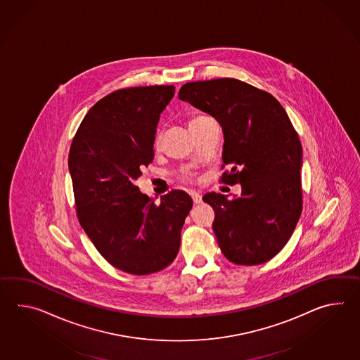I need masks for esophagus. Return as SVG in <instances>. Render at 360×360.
I'll return each mask as SVG.
<instances>
[{"mask_svg": "<svg viewBox=\"0 0 360 360\" xmlns=\"http://www.w3.org/2000/svg\"><path fill=\"white\" fill-rule=\"evenodd\" d=\"M190 195H191L192 200H193L195 204H200L201 202V195H200L199 192L191 191Z\"/></svg>", "mask_w": 360, "mask_h": 360, "instance_id": "esophagus-1", "label": "esophagus"}]
</instances>
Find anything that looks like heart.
I'll use <instances>...</instances> for the list:
<instances>
[{"instance_id": "b5f03b06", "label": "heart", "mask_w": 360, "mask_h": 360, "mask_svg": "<svg viewBox=\"0 0 360 360\" xmlns=\"http://www.w3.org/2000/svg\"><path fill=\"white\" fill-rule=\"evenodd\" d=\"M204 119H207V117H202V116H201V117H195V119H192V120L190 121V125L193 124V122H198V121L204 120ZM156 144H159V141H156Z\"/></svg>"}]
</instances>
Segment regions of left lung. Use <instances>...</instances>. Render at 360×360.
I'll list each match as a JSON object with an SVG mask.
<instances>
[{"label": "left lung", "instance_id": "8db88e82", "mask_svg": "<svg viewBox=\"0 0 360 360\" xmlns=\"http://www.w3.org/2000/svg\"><path fill=\"white\" fill-rule=\"evenodd\" d=\"M178 96L213 116L224 129L226 184L241 193L202 196L216 212L213 231L224 257L261 264L276 256L302 212V147L281 104L269 93L235 79L184 84Z\"/></svg>", "mask_w": 360, "mask_h": 360}]
</instances>
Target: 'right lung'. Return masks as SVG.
I'll list each match as a JSON object with an SVG mask.
<instances>
[{
    "instance_id": "add662e5",
    "label": "right lung",
    "mask_w": 360,
    "mask_h": 360,
    "mask_svg": "<svg viewBox=\"0 0 360 360\" xmlns=\"http://www.w3.org/2000/svg\"><path fill=\"white\" fill-rule=\"evenodd\" d=\"M174 86L121 89L96 102L73 138L68 168L81 227L121 271L147 275L172 264L192 199L173 190L160 204L134 182L153 159L161 112Z\"/></svg>"
}]
</instances>
